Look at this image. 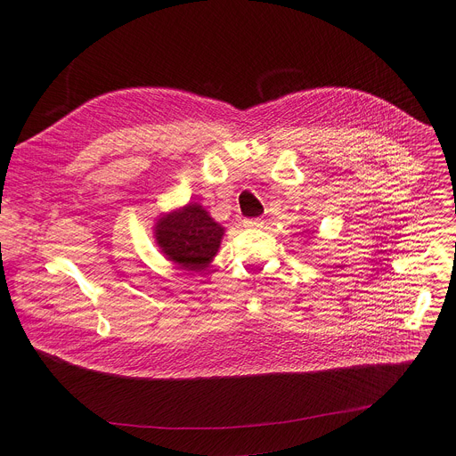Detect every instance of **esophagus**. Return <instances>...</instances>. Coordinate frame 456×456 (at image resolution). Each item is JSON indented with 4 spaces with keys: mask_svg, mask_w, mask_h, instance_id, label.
I'll list each match as a JSON object with an SVG mask.
<instances>
[{
    "mask_svg": "<svg viewBox=\"0 0 456 456\" xmlns=\"http://www.w3.org/2000/svg\"><path fill=\"white\" fill-rule=\"evenodd\" d=\"M242 224L248 229H256V227H262V224H265V222H262L260 218H246Z\"/></svg>",
    "mask_w": 456,
    "mask_h": 456,
    "instance_id": "obj_1",
    "label": "esophagus"
}]
</instances>
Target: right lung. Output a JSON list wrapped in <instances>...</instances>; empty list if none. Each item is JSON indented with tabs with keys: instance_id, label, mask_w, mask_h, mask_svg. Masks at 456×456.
Returning <instances> with one entry per match:
<instances>
[{
	"instance_id": "obj_1",
	"label": "right lung",
	"mask_w": 456,
	"mask_h": 456,
	"mask_svg": "<svg viewBox=\"0 0 456 456\" xmlns=\"http://www.w3.org/2000/svg\"><path fill=\"white\" fill-rule=\"evenodd\" d=\"M162 253L184 270L201 272L218 253L224 227L198 203L166 214L155 227Z\"/></svg>"
}]
</instances>
